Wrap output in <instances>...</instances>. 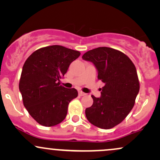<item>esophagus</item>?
Masks as SVG:
<instances>
[{"label": "esophagus", "mask_w": 160, "mask_h": 160, "mask_svg": "<svg viewBox=\"0 0 160 160\" xmlns=\"http://www.w3.org/2000/svg\"><path fill=\"white\" fill-rule=\"evenodd\" d=\"M78 94H79V95H80V96H83V95H86V93L82 92V91H79Z\"/></svg>", "instance_id": "1"}]
</instances>
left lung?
Returning <instances> with one entry per match:
<instances>
[{
	"label": "left lung",
	"instance_id": "left-lung-1",
	"mask_svg": "<svg viewBox=\"0 0 160 160\" xmlns=\"http://www.w3.org/2000/svg\"><path fill=\"white\" fill-rule=\"evenodd\" d=\"M82 58L94 64L98 79L104 83L100 98L92 95L93 104L86 109V118L98 128H113L127 117L135 104L140 89L135 66L126 54L110 47L91 49Z\"/></svg>",
	"mask_w": 160,
	"mask_h": 160
}]
</instances>
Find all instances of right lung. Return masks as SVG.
<instances>
[{"label":"right lung","mask_w":160,"mask_h":160,"mask_svg":"<svg viewBox=\"0 0 160 160\" xmlns=\"http://www.w3.org/2000/svg\"><path fill=\"white\" fill-rule=\"evenodd\" d=\"M80 52L59 45L34 51L24 64L19 80L23 104L38 123L54 126L65 120L68 107L78 92L60 85L70 64Z\"/></svg>","instance_id":"right-lung-1"}]
</instances>
